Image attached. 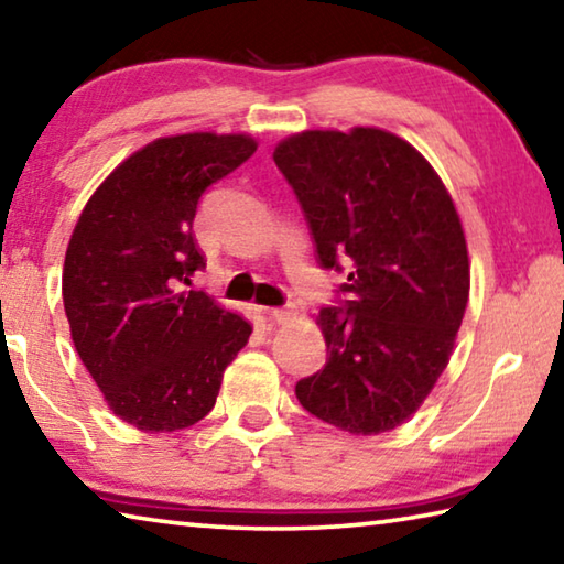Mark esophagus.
I'll use <instances>...</instances> for the list:
<instances>
[{
	"label": "esophagus",
	"mask_w": 564,
	"mask_h": 564,
	"mask_svg": "<svg viewBox=\"0 0 564 564\" xmlns=\"http://www.w3.org/2000/svg\"><path fill=\"white\" fill-rule=\"evenodd\" d=\"M267 315H270L274 322H288L290 317H294V307H272V310H264Z\"/></svg>",
	"instance_id": "34e87169"
}]
</instances>
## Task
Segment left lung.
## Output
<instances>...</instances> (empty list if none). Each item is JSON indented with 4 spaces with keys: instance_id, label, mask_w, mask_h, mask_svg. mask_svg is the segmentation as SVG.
Wrapping results in <instances>:
<instances>
[{
    "instance_id": "left-lung-1",
    "label": "left lung",
    "mask_w": 564,
    "mask_h": 564,
    "mask_svg": "<svg viewBox=\"0 0 564 564\" xmlns=\"http://www.w3.org/2000/svg\"><path fill=\"white\" fill-rule=\"evenodd\" d=\"M322 270L349 274L322 307L327 362L294 387L317 420L377 435L417 412L447 367L469 297L463 225L430 162L375 127L276 144Z\"/></svg>"
}]
</instances>
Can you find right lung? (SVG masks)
I'll return each mask as SVG.
<instances>
[{"label": "right lung", "instance_id": "obj_1", "mask_svg": "<svg viewBox=\"0 0 564 564\" xmlns=\"http://www.w3.org/2000/svg\"><path fill=\"white\" fill-rule=\"evenodd\" d=\"M247 134L164 137L99 184L64 257L74 347L119 420L174 432L215 408L252 325L187 290L205 270L192 221L207 187L254 154Z\"/></svg>", "mask_w": 564, "mask_h": 564}]
</instances>
